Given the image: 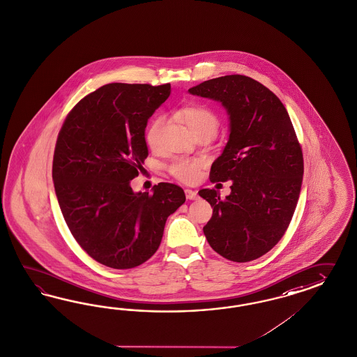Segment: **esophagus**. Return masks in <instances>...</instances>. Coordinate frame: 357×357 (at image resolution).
<instances>
[{"instance_id": "34e87169", "label": "esophagus", "mask_w": 357, "mask_h": 357, "mask_svg": "<svg viewBox=\"0 0 357 357\" xmlns=\"http://www.w3.org/2000/svg\"><path fill=\"white\" fill-rule=\"evenodd\" d=\"M184 192H185V197H187V199H190V200H196V199L199 197V195H197V192L194 191V190L187 188Z\"/></svg>"}]
</instances>
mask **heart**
<instances>
[{
  "mask_svg": "<svg viewBox=\"0 0 357 357\" xmlns=\"http://www.w3.org/2000/svg\"><path fill=\"white\" fill-rule=\"evenodd\" d=\"M176 119L182 121L184 126L191 132V135L197 132H206L211 136L216 132L218 127V118L216 114L204 105H188L176 111ZM162 116H155L151 120L145 139L151 148H155L158 142V136L162 128ZM202 167V161L195 158H175L169 165V172L176 179L182 182H194L197 179Z\"/></svg>",
  "mask_w": 357,
  "mask_h": 357,
  "instance_id": "heart-1",
  "label": "heart"
}]
</instances>
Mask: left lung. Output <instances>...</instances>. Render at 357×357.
Here are the masks:
<instances>
[{
    "label": "left lung",
    "instance_id": "1",
    "mask_svg": "<svg viewBox=\"0 0 357 357\" xmlns=\"http://www.w3.org/2000/svg\"><path fill=\"white\" fill-rule=\"evenodd\" d=\"M188 93L220 102L229 116V139L209 179L231 181V192L221 199L216 190L199 191L213 208L203 227L206 241L227 259H258L284 236L301 191L303 151L291 118L280 99L250 77H218Z\"/></svg>",
    "mask_w": 357,
    "mask_h": 357
}]
</instances>
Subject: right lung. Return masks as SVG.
<instances>
[{"mask_svg": "<svg viewBox=\"0 0 357 357\" xmlns=\"http://www.w3.org/2000/svg\"><path fill=\"white\" fill-rule=\"evenodd\" d=\"M170 84H108L77 103L54 148L52 179L65 222L87 254L116 270L142 264L160 248L167 217L185 202L176 184L153 194L130 181L148 157L145 128Z\"/></svg>", "mask_w": 357, "mask_h": 357, "instance_id": "1", "label": "right lung"}]
</instances>
